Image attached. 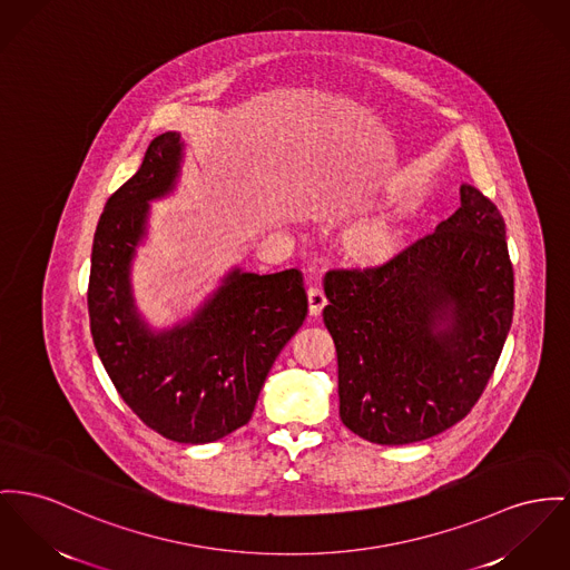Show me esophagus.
I'll list each match as a JSON object with an SVG mask.
<instances>
[{"mask_svg": "<svg viewBox=\"0 0 570 570\" xmlns=\"http://www.w3.org/2000/svg\"><path fill=\"white\" fill-rule=\"evenodd\" d=\"M306 298H308V313H311L313 317H317V315L322 313V308L326 306V296H324V292H322L320 287H308Z\"/></svg>", "mask_w": 570, "mask_h": 570, "instance_id": "esophagus-1", "label": "esophagus"}]
</instances>
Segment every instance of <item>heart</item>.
I'll list each match as a JSON object with an SVG mask.
<instances>
[{"instance_id":"1","label":"heart","mask_w":570,"mask_h":570,"mask_svg":"<svg viewBox=\"0 0 570 570\" xmlns=\"http://www.w3.org/2000/svg\"><path fill=\"white\" fill-rule=\"evenodd\" d=\"M406 246V228L397 214H374L345 228L342 253L347 264L361 269L391 266Z\"/></svg>"}]
</instances>
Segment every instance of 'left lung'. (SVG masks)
Segmentation results:
<instances>
[{
    "label": "left lung",
    "instance_id": "obj_1",
    "mask_svg": "<svg viewBox=\"0 0 570 570\" xmlns=\"http://www.w3.org/2000/svg\"><path fill=\"white\" fill-rule=\"evenodd\" d=\"M340 365V417L370 443L436 436L473 409L514 308L505 223L469 184L432 235L391 266L324 278Z\"/></svg>",
    "mask_w": 570,
    "mask_h": 570
}]
</instances>
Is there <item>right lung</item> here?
I'll list each match as a JSON object with an SVG mask.
<instances>
[{"instance_id":"right-lung-1","label":"right lung","mask_w":570,"mask_h":570,"mask_svg":"<svg viewBox=\"0 0 570 570\" xmlns=\"http://www.w3.org/2000/svg\"><path fill=\"white\" fill-rule=\"evenodd\" d=\"M186 142L153 138L138 173L108 198L88 283L90 333L125 404L161 436L214 443L253 417L276 356L306 317L303 274L230 267L190 317L153 328L140 313L131 267L149 235L153 200L177 188Z\"/></svg>"}]
</instances>
